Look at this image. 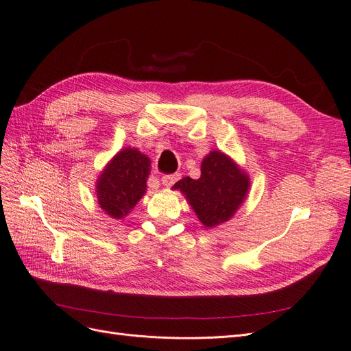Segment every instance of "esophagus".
Returning a JSON list of instances; mask_svg holds the SVG:
<instances>
[{"instance_id":"esophagus-1","label":"esophagus","mask_w":351,"mask_h":351,"mask_svg":"<svg viewBox=\"0 0 351 351\" xmlns=\"http://www.w3.org/2000/svg\"><path fill=\"white\" fill-rule=\"evenodd\" d=\"M180 177H181V174L180 173H174V174H164L162 177H161V181H162V184L164 186H167V187H170V186H173L177 180H180Z\"/></svg>"}]
</instances>
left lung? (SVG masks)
<instances>
[{
    "mask_svg": "<svg viewBox=\"0 0 351 351\" xmlns=\"http://www.w3.org/2000/svg\"><path fill=\"white\" fill-rule=\"evenodd\" d=\"M174 189L186 194L195 215L206 228L228 221L242 204L249 189L247 176L220 151H212L202 162L197 180L186 177Z\"/></svg>",
    "mask_w": 351,
    "mask_h": 351,
    "instance_id": "1",
    "label": "left lung"
}]
</instances>
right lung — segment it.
Here are the masks:
<instances>
[{"mask_svg":"<svg viewBox=\"0 0 351 351\" xmlns=\"http://www.w3.org/2000/svg\"><path fill=\"white\" fill-rule=\"evenodd\" d=\"M151 161L135 148L118 152L97 180V202L114 219H122L147 190Z\"/></svg>","mask_w":351,"mask_h":351,"instance_id":"1","label":"right lung"}]
</instances>
